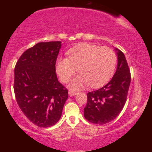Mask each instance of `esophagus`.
<instances>
[{"mask_svg": "<svg viewBox=\"0 0 152 152\" xmlns=\"http://www.w3.org/2000/svg\"><path fill=\"white\" fill-rule=\"evenodd\" d=\"M69 94L70 96H74L76 95V92H73V91H69Z\"/></svg>", "mask_w": 152, "mask_h": 152, "instance_id": "obj_1", "label": "esophagus"}]
</instances>
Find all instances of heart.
I'll list each match as a JSON object with an SVG mask.
<instances>
[{"label": "heart", "mask_w": 152, "mask_h": 152, "mask_svg": "<svg viewBox=\"0 0 152 152\" xmlns=\"http://www.w3.org/2000/svg\"><path fill=\"white\" fill-rule=\"evenodd\" d=\"M68 58L60 57L56 62V70L63 82H68L76 74L78 75L71 82L72 89L88 86L99 88L105 85L114 74L116 56L108 47L83 43L68 51Z\"/></svg>", "instance_id": "b5f03b06"}]
</instances>
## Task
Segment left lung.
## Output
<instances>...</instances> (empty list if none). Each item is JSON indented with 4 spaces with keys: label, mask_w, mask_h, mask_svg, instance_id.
<instances>
[{
    "label": "left lung",
    "mask_w": 152,
    "mask_h": 152,
    "mask_svg": "<svg viewBox=\"0 0 152 152\" xmlns=\"http://www.w3.org/2000/svg\"><path fill=\"white\" fill-rule=\"evenodd\" d=\"M117 54V69L107 84L87 94L84 117L96 124L109 123L118 116L126 103L131 82V74L126 57L115 48Z\"/></svg>",
    "instance_id": "obj_1"
}]
</instances>
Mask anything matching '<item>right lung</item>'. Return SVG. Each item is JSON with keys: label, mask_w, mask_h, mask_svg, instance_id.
Here are the masks:
<instances>
[{"label": "right lung", "mask_w": 152, "mask_h": 152, "mask_svg": "<svg viewBox=\"0 0 152 152\" xmlns=\"http://www.w3.org/2000/svg\"><path fill=\"white\" fill-rule=\"evenodd\" d=\"M61 41L38 43L20 56L14 69V93L25 116L39 127L53 126L61 116L68 90L57 78Z\"/></svg>", "instance_id": "add662e5"}]
</instances>
